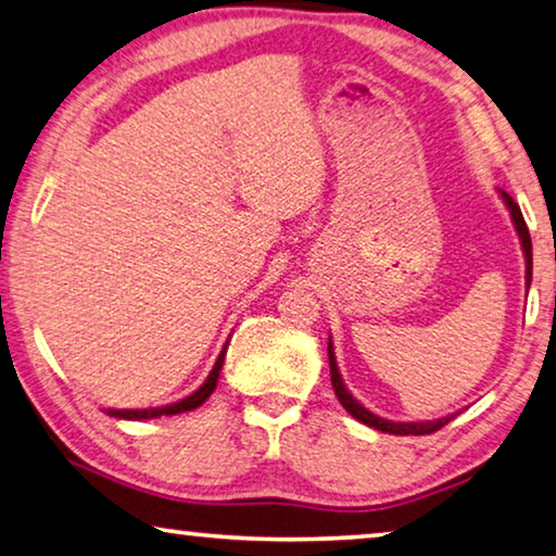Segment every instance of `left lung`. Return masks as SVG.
<instances>
[{
    "instance_id": "1",
    "label": "left lung",
    "mask_w": 556,
    "mask_h": 556,
    "mask_svg": "<svg viewBox=\"0 0 556 556\" xmlns=\"http://www.w3.org/2000/svg\"><path fill=\"white\" fill-rule=\"evenodd\" d=\"M504 204L509 206V214H511V222H515V229L519 235V242H521V250H525V260H527V287L529 281H532V237H529V229H527V222L521 217V210L519 204L511 199L507 192H502ZM327 354H329V375H331V387H334V394L337 400L342 402V407L352 414L354 419H359L362 425L367 427H375L379 432H387V434H400V437H421V434H432L437 429H442L444 425H450V421L457 417V414H450V417H442V419H432V421H389L377 417V414H371L367 407H362V404L354 400L350 394V389L344 387L342 382V375H339L337 369V359H334V350H331V342L327 346Z\"/></svg>"
}]
</instances>
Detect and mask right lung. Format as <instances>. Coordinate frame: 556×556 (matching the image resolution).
I'll use <instances>...</instances> for the list:
<instances>
[{
  "label": "right lung",
  "mask_w": 556,
  "mask_h": 556,
  "mask_svg": "<svg viewBox=\"0 0 556 556\" xmlns=\"http://www.w3.org/2000/svg\"><path fill=\"white\" fill-rule=\"evenodd\" d=\"M227 344H225V350L219 352L217 362H214V367L210 371V377H206V382L199 387L194 394H189V396H185V400H179V402H174V404H167V407H154V409H110V414H112V417H119V419H154V417H164V414L192 412L197 407H202V404L210 400V394L214 392V389H217V379H219L222 364H225Z\"/></svg>",
  "instance_id": "obj_1"
}]
</instances>
